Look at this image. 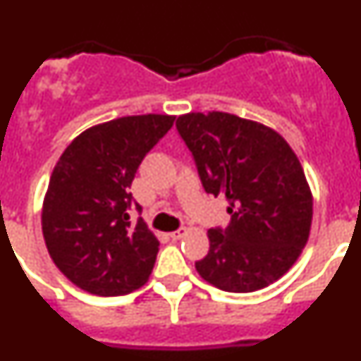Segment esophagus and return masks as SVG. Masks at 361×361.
Returning a JSON list of instances; mask_svg holds the SVG:
<instances>
[{
    "mask_svg": "<svg viewBox=\"0 0 361 361\" xmlns=\"http://www.w3.org/2000/svg\"><path fill=\"white\" fill-rule=\"evenodd\" d=\"M186 228H180L177 229V231H171L170 233V238L171 240H180V238H184V235H186Z\"/></svg>",
    "mask_w": 361,
    "mask_h": 361,
    "instance_id": "34e87169",
    "label": "esophagus"
}]
</instances>
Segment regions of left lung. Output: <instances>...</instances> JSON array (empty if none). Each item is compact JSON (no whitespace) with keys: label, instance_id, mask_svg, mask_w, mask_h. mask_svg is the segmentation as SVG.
<instances>
[{"label":"left lung","instance_id":"obj_1","mask_svg":"<svg viewBox=\"0 0 361 361\" xmlns=\"http://www.w3.org/2000/svg\"><path fill=\"white\" fill-rule=\"evenodd\" d=\"M206 193L224 195L231 222L208 231L199 275L229 293H253L286 275L307 244L312 195L280 133L226 111H191L175 123Z\"/></svg>","mask_w":361,"mask_h":361}]
</instances>
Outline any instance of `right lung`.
Instances as JSON below:
<instances>
[{
	"mask_svg": "<svg viewBox=\"0 0 361 361\" xmlns=\"http://www.w3.org/2000/svg\"><path fill=\"white\" fill-rule=\"evenodd\" d=\"M173 121L148 114L97 124L57 161L43 200V237L54 264L82 291L128 295L152 275L159 240L142 219L130 226V186Z\"/></svg>",
	"mask_w": 361,
	"mask_h": 361,
	"instance_id": "1",
	"label": "right lung"
}]
</instances>
